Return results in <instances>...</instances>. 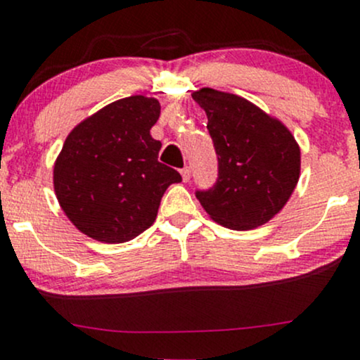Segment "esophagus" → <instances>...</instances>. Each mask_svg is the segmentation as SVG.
Listing matches in <instances>:
<instances>
[{"instance_id":"esophagus-1","label":"esophagus","mask_w":360,"mask_h":360,"mask_svg":"<svg viewBox=\"0 0 360 360\" xmlns=\"http://www.w3.org/2000/svg\"><path fill=\"white\" fill-rule=\"evenodd\" d=\"M181 176H183V181H184V183H188V181L191 179V169H189V167H184L183 171H181Z\"/></svg>"}]
</instances>
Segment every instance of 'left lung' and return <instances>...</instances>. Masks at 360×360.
Wrapping results in <instances>:
<instances>
[{
    "label": "left lung",
    "instance_id": "obj_1",
    "mask_svg": "<svg viewBox=\"0 0 360 360\" xmlns=\"http://www.w3.org/2000/svg\"><path fill=\"white\" fill-rule=\"evenodd\" d=\"M193 98L207 112L219 177L196 191L205 212L224 227L250 231L283 208L297 186L301 148L292 133L234 94L201 89Z\"/></svg>",
    "mask_w": 360,
    "mask_h": 360
}]
</instances>
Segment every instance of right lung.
<instances>
[{
	"label": "right lung",
	"instance_id": "right-lung-1",
	"mask_svg": "<svg viewBox=\"0 0 360 360\" xmlns=\"http://www.w3.org/2000/svg\"><path fill=\"white\" fill-rule=\"evenodd\" d=\"M157 98L131 96L75 126L54 164V191L71 224L101 243H126L155 222L165 189L181 174L159 162L150 129Z\"/></svg>",
	"mask_w": 360,
	"mask_h": 360
}]
</instances>
